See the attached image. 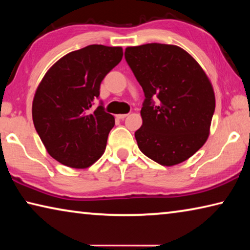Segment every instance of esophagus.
<instances>
[{
	"mask_svg": "<svg viewBox=\"0 0 250 250\" xmlns=\"http://www.w3.org/2000/svg\"><path fill=\"white\" fill-rule=\"evenodd\" d=\"M126 116H128V115H126V113H122V115H118L117 118H118V119H121L122 120V119H125Z\"/></svg>",
	"mask_w": 250,
	"mask_h": 250,
	"instance_id": "1",
	"label": "esophagus"
}]
</instances>
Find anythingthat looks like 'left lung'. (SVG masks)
I'll use <instances>...</instances> for the list:
<instances>
[{
  "mask_svg": "<svg viewBox=\"0 0 250 250\" xmlns=\"http://www.w3.org/2000/svg\"><path fill=\"white\" fill-rule=\"evenodd\" d=\"M125 57L146 96L142 125L134 133L139 149L161 166L184 162L209 135L215 94L208 77L175 45L132 46L125 48Z\"/></svg>",
  "mask_w": 250,
  "mask_h": 250,
  "instance_id": "obj_1",
  "label": "left lung"
}]
</instances>
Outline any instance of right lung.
<instances>
[{
  "label": "right lung",
  "instance_id": "right-lung-1",
  "mask_svg": "<svg viewBox=\"0 0 250 250\" xmlns=\"http://www.w3.org/2000/svg\"><path fill=\"white\" fill-rule=\"evenodd\" d=\"M121 47L89 45L65 55L35 91L32 116L48 154L73 168H87L104 154L115 118L103 105L91 112L100 83L121 62Z\"/></svg>",
  "mask_w": 250,
  "mask_h": 250
}]
</instances>
